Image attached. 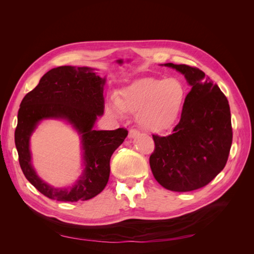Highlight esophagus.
Listing matches in <instances>:
<instances>
[{"mask_svg":"<svg viewBox=\"0 0 254 254\" xmlns=\"http://www.w3.org/2000/svg\"><path fill=\"white\" fill-rule=\"evenodd\" d=\"M140 134V132L137 131V130H135V129H130L129 130V139H134V137H136L137 135Z\"/></svg>","mask_w":254,"mask_h":254,"instance_id":"obj_1","label":"esophagus"}]
</instances>
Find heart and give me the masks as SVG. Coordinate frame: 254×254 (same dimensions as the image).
Listing matches in <instances>:
<instances>
[{
  "instance_id": "obj_1",
  "label": "heart",
  "mask_w": 254,
  "mask_h": 254,
  "mask_svg": "<svg viewBox=\"0 0 254 254\" xmlns=\"http://www.w3.org/2000/svg\"><path fill=\"white\" fill-rule=\"evenodd\" d=\"M186 99V88L176 77L144 78L111 96L107 109L115 118L125 111L136 114L139 125L150 132H162L174 126Z\"/></svg>"
}]
</instances>
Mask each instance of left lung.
Listing matches in <instances>:
<instances>
[{
  "instance_id": "left-lung-1",
  "label": "left lung",
  "mask_w": 254,
  "mask_h": 254,
  "mask_svg": "<svg viewBox=\"0 0 254 254\" xmlns=\"http://www.w3.org/2000/svg\"><path fill=\"white\" fill-rule=\"evenodd\" d=\"M184 75L190 86L181 119L167 136L152 135L149 158L155 179L166 190L190 191L211 182L227 163L232 145L228 99L216 83L196 67L161 64Z\"/></svg>"
}]
</instances>
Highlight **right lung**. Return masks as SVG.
<instances>
[{"label":"right lung","instance_id":"obj_1","mask_svg":"<svg viewBox=\"0 0 254 254\" xmlns=\"http://www.w3.org/2000/svg\"><path fill=\"white\" fill-rule=\"evenodd\" d=\"M96 71L89 66L54 67L21 102L14 132L20 166L26 179L53 200L83 201L101 193L109 180L112 153L128 135L124 128L94 129L97 119L104 114L106 83V77ZM50 119L66 122L80 135L82 173L65 188L45 183L32 164L30 137L40 122Z\"/></svg>","mask_w":254,"mask_h":254}]
</instances>
